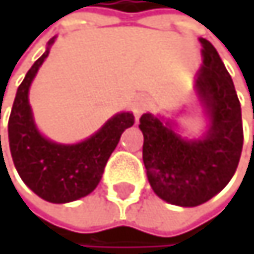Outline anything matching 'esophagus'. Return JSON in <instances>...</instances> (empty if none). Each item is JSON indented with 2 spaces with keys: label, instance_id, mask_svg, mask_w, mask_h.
Wrapping results in <instances>:
<instances>
[{
  "label": "esophagus",
  "instance_id": "obj_1",
  "mask_svg": "<svg viewBox=\"0 0 254 254\" xmlns=\"http://www.w3.org/2000/svg\"><path fill=\"white\" fill-rule=\"evenodd\" d=\"M146 108H148V103H146L144 99L140 97V99H135L134 100V103H132V113L135 116V122H138L140 116L146 111Z\"/></svg>",
  "mask_w": 254,
  "mask_h": 254
}]
</instances>
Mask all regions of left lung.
I'll return each instance as SVG.
<instances>
[{"instance_id":"left-lung-1","label":"left lung","mask_w":254,"mask_h":254,"mask_svg":"<svg viewBox=\"0 0 254 254\" xmlns=\"http://www.w3.org/2000/svg\"><path fill=\"white\" fill-rule=\"evenodd\" d=\"M202 65L195 82L209 116L207 132L198 140L183 138L169 122L152 114L140 117L143 163L152 190L164 201L195 207L219 193L236 172L244 131L241 103L233 80L216 48L204 38Z\"/></svg>"}]
</instances>
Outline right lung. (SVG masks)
Wrapping results in <instances>:
<instances>
[{
	"mask_svg": "<svg viewBox=\"0 0 254 254\" xmlns=\"http://www.w3.org/2000/svg\"><path fill=\"white\" fill-rule=\"evenodd\" d=\"M53 42L55 38L48 41L45 53L18 86L8 117V146L15 168L27 186L48 202L64 204L86 196L97 188L120 135L134 125V116L119 113L90 138L76 144H61L45 138L35 125L28 90Z\"/></svg>",
	"mask_w": 254,
	"mask_h": 254,
	"instance_id": "add662e5",
	"label": "right lung"
}]
</instances>
